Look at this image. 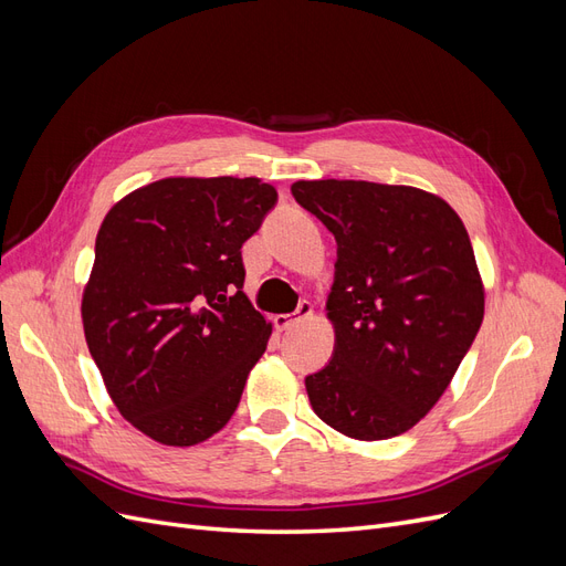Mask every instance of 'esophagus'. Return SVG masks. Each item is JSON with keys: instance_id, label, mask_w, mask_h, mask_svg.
Wrapping results in <instances>:
<instances>
[{"instance_id": "1", "label": "esophagus", "mask_w": 566, "mask_h": 566, "mask_svg": "<svg viewBox=\"0 0 566 566\" xmlns=\"http://www.w3.org/2000/svg\"><path fill=\"white\" fill-rule=\"evenodd\" d=\"M312 314H314L312 302H300V306H297V310H295L293 314H281V316H276V328H279V331H290V328H293V325H297V323L304 321V318H310Z\"/></svg>"}]
</instances>
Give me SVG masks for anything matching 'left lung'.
<instances>
[{"instance_id":"8db88e82","label":"left lung","mask_w":566,"mask_h":566,"mask_svg":"<svg viewBox=\"0 0 566 566\" xmlns=\"http://www.w3.org/2000/svg\"><path fill=\"white\" fill-rule=\"evenodd\" d=\"M290 191L337 241L325 302L335 349L304 380L314 413L352 439L403 434L447 391L484 318L465 224L413 186L318 179Z\"/></svg>"}]
</instances>
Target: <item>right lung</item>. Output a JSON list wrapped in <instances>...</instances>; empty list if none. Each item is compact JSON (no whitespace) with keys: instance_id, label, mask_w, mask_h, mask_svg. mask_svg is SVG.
Instances as JSON below:
<instances>
[{"instance_id":"obj_1","label":"right lung","mask_w":566,"mask_h":566,"mask_svg":"<svg viewBox=\"0 0 566 566\" xmlns=\"http://www.w3.org/2000/svg\"><path fill=\"white\" fill-rule=\"evenodd\" d=\"M276 200L256 177H169L101 224L84 337L113 403L153 441L196 447L235 413L271 335L243 293L241 248Z\"/></svg>"}]
</instances>
